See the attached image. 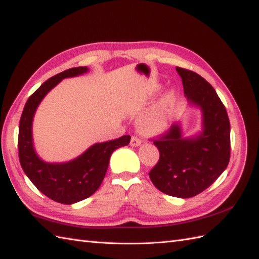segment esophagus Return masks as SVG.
<instances>
[{
    "label": "esophagus",
    "mask_w": 259,
    "mask_h": 259,
    "mask_svg": "<svg viewBox=\"0 0 259 259\" xmlns=\"http://www.w3.org/2000/svg\"><path fill=\"white\" fill-rule=\"evenodd\" d=\"M141 144H142V141L140 140V138H138L137 136H132V138H131V146L137 147V146H140Z\"/></svg>",
    "instance_id": "esophagus-1"
}]
</instances>
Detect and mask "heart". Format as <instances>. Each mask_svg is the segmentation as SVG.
I'll list each match as a JSON object with an SVG mask.
<instances>
[{"label":"heart","instance_id":"b5f03b06","mask_svg":"<svg viewBox=\"0 0 259 259\" xmlns=\"http://www.w3.org/2000/svg\"><path fill=\"white\" fill-rule=\"evenodd\" d=\"M176 91L169 90L138 121V127L145 135H159L167 132L172 122Z\"/></svg>","mask_w":259,"mask_h":259}]
</instances>
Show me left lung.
<instances>
[{
  "instance_id": "left-lung-1",
  "label": "left lung",
  "mask_w": 259,
  "mask_h": 259,
  "mask_svg": "<svg viewBox=\"0 0 259 259\" xmlns=\"http://www.w3.org/2000/svg\"><path fill=\"white\" fill-rule=\"evenodd\" d=\"M189 104L202 113V131L185 137L180 122L155 140L159 160L149 171L154 186L171 197L191 198L215 181L230 161L231 126L225 106L200 74L177 67Z\"/></svg>"
}]
</instances>
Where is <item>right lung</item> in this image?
<instances>
[{"mask_svg": "<svg viewBox=\"0 0 259 259\" xmlns=\"http://www.w3.org/2000/svg\"><path fill=\"white\" fill-rule=\"evenodd\" d=\"M88 71V67L71 68L44 82L28 98L20 121L18 157L24 172L41 193L64 204L79 202L96 192L105 177L113 151L126 146L131 141V136L125 135L114 141L97 143L67 162H46L36 154L31 127L41 100L62 79L77 77Z\"/></svg>", "mask_w": 259, "mask_h": 259, "instance_id": "1", "label": "right lung"}]
</instances>
